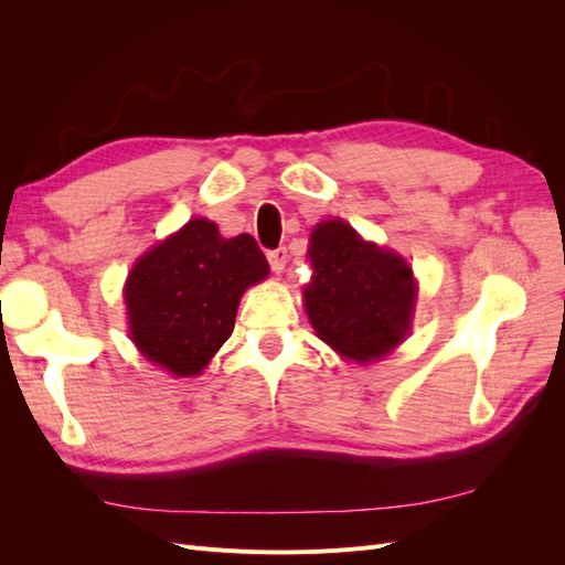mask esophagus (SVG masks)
I'll return each mask as SVG.
<instances>
[{
    "mask_svg": "<svg viewBox=\"0 0 565 565\" xmlns=\"http://www.w3.org/2000/svg\"><path fill=\"white\" fill-rule=\"evenodd\" d=\"M268 264H270V270H273V273H282V270H285V264H287V249H285V247L270 249V252H268Z\"/></svg>",
    "mask_w": 565,
    "mask_h": 565,
    "instance_id": "esophagus-1",
    "label": "esophagus"
}]
</instances>
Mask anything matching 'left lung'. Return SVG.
Returning a JSON list of instances; mask_svg holds the SVG:
<instances>
[{
  "mask_svg": "<svg viewBox=\"0 0 565 565\" xmlns=\"http://www.w3.org/2000/svg\"><path fill=\"white\" fill-rule=\"evenodd\" d=\"M313 278L303 289L318 337L353 361H374L401 344L415 306V280L401 256L365 243L344 221L311 235Z\"/></svg>",
  "mask_w": 565,
  "mask_h": 565,
  "instance_id": "1",
  "label": "left lung"
}]
</instances>
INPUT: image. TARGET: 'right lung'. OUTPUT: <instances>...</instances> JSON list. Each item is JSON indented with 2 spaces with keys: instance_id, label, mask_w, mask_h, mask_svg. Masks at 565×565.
Returning a JSON list of instances; mask_svg holds the SVG:
<instances>
[{
  "instance_id": "1",
  "label": "right lung",
  "mask_w": 565,
  "mask_h": 565,
  "mask_svg": "<svg viewBox=\"0 0 565 565\" xmlns=\"http://www.w3.org/2000/svg\"><path fill=\"white\" fill-rule=\"evenodd\" d=\"M268 276L252 235L226 241L193 218L134 266L125 287L131 339L177 377L200 374L231 337L245 289Z\"/></svg>"
}]
</instances>
